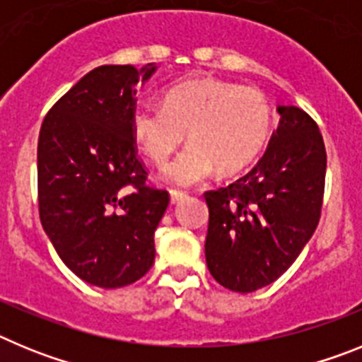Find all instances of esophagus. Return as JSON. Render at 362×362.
I'll use <instances>...</instances> for the list:
<instances>
[{"mask_svg":"<svg viewBox=\"0 0 362 362\" xmlns=\"http://www.w3.org/2000/svg\"><path fill=\"white\" fill-rule=\"evenodd\" d=\"M187 197V192H181V190H170V203L175 204L179 201H183Z\"/></svg>","mask_w":362,"mask_h":362,"instance_id":"esophagus-1","label":"esophagus"}]
</instances>
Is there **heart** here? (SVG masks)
Masks as SVG:
<instances>
[{"label":"heart","mask_w":362,"mask_h":362,"mask_svg":"<svg viewBox=\"0 0 362 362\" xmlns=\"http://www.w3.org/2000/svg\"><path fill=\"white\" fill-rule=\"evenodd\" d=\"M130 130L158 165L188 136L190 146L163 172L168 183L188 187L216 168L233 175L252 165L270 141L274 108L254 86L197 78L170 86L163 107L137 103L130 114Z\"/></svg>","instance_id":"obj_1"}]
</instances>
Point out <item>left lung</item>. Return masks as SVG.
I'll return each instance as SVG.
<instances>
[{
    "instance_id": "1",
    "label": "left lung",
    "mask_w": 362,
    "mask_h": 362,
    "mask_svg": "<svg viewBox=\"0 0 362 362\" xmlns=\"http://www.w3.org/2000/svg\"><path fill=\"white\" fill-rule=\"evenodd\" d=\"M277 112L279 127L257 165L204 194L206 267L232 292H255L283 276L321 216L326 150L319 127L297 107L277 105Z\"/></svg>"
}]
</instances>
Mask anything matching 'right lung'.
<instances>
[{"label": "right lung", "mask_w": 362, "mask_h": 362, "mask_svg": "<svg viewBox=\"0 0 362 362\" xmlns=\"http://www.w3.org/2000/svg\"><path fill=\"white\" fill-rule=\"evenodd\" d=\"M158 70L103 65L49 110L37 141V197L45 233L85 283L121 288L153 264V232L168 192L146 187L130 130L136 86Z\"/></svg>", "instance_id": "add662e5"}]
</instances>
